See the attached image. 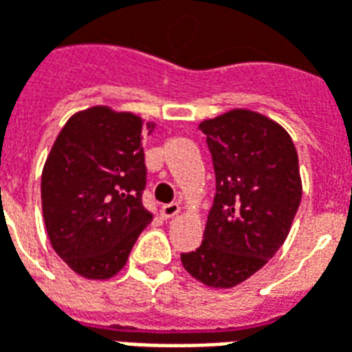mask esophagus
<instances>
[{
  "mask_svg": "<svg viewBox=\"0 0 352 352\" xmlns=\"http://www.w3.org/2000/svg\"><path fill=\"white\" fill-rule=\"evenodd\" d=\"M179 210H181L179 203H169V205L160 207V214H162L164 218H173V216L179 214Z\"/></svg>",
  "mask_w": 352,
  "mask_h": 352,
  "instance_id": "obj_1",
  "label": "esophagus"
}]
</instances>
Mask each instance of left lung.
<instances>
[{"label":"left lung","instance_id":"left-lung-1","mask_svg":"<svg viewBox=\"0 0 352 352\" xmlns=\"http://www.w3.org/2000/svg\"><path fill=\"white\" fill-rule=\"evenodd\" d=\"M216 175L201 246L181 254L184 270L231 289L269 263L287 239L302 199L295 143L282 124L235 108L199 123Z\"/></svg>","mask_w":352,"mask_h":352}]
</instances>
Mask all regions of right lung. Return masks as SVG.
Wrapping results in <instances>:
<instances>
[{
  "mask_svg": "<svg viewBox=\"0 0 352 352\" xmlns=\"http://www.w3.org/2000/svg\"><path fill=\"white\" fill-rule=\"evenodd\" d=\"M155 126L132 111L91 106L52 145L41 179L44 226L52 248L82 278L116 276L153 220L142 205V140Z\"/></svg>",
  "mask_w": 352,
  "mask_h": 352,
  "instance_id": "right-lung-1",
  "label": "right lung"
}]
</instances>
